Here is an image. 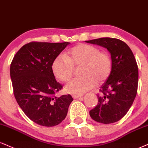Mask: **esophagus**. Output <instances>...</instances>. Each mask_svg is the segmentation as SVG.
Segmentation results:
<instances>
[{
  "instance_id": "1",
  "label": "esophagus",
  "mask_w": 148,
  "mask_h": 148,
  "mask_svg": "<svg viewBox=\"0 0 148 148\" xmlns=\"http://www.w3.org/2000/svg\"><path fill=\"white\" fill-rule=\"evenodd\" d=\"M82 96V95H72V97L74 98L75 99H78V98L81 97Z\"/></svg>"
}]
</instances>
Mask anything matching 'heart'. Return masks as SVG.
I'll use <instances>...</instances> for the list:
<instances>
[{
    "mask_svg": "<svg viewBox=\"0 0 148 148\" xmlns=\"http://www.w3.org/2000/svg\"><path fill=\"white\" fill-rule=\"evenodd\" d=\"M79 66L82 76L66 85L69 93L83 94L93 88L97 82L106 81L112 71V62L107 53L100 52L92 45L79 44L69 49L65 56H58L53 62L52 71L58 80L66 82L73 76L74 68Z\"/></svg>",
    "mask_w": 148,
    "mask_h": 148,
    "instance_id": "obj_1",
    "label": "heart"
}]
</instances>
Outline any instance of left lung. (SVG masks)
<instances>
[{"instance_id":"left-lung-1","label":"left lung","mask_w":148,"mask_h":148,"mask_svg":"<svg viewBox=\"0 0 148 148\" xmlns=\"http://www.w3.org/2000/svg\"><path fill=\"white\" fill-rule=\"evenodd\" d=\"M85 42L107 49L112 62L110 76L100 88L98 103L90 110V116L99 123H114L125 115L136 95L138 72L135 58L130 47L116 38Z\"/></svg>"}]
</instances>
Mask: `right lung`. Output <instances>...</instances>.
<instances>
[{
  "mask_svg": "<svg viewBox=\"0 0 148 148\" xmlns=\"http://www.w3.org/2000/svg\"><path fill=\"white\" fill-rule=\"evenodd\" d=\"M69 44L32 42L22 47L13 58L10 76L16 101L38 125L59 124L73 100L70 95L56 96L62 86L56 81L52 71L54 60Z\"/></svg>",
  "mask_w": 148,
  "mask_h": 148,
  "instance_id": "obj_1",
  "label": "right lung"
}]
</instances>
